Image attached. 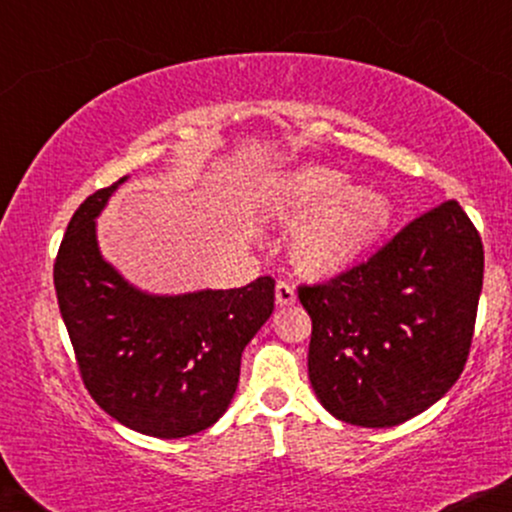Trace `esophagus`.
I'll list each match as a JSON object with an SVG mask.
<instances>
[{"instance_id":"esophagus-1","label":"esophagus","mask_w":512,"mask_h":512,"mask_svg":"<svg viewBox=\"0 0 512 512\" xmlns=\"http://www.w3.org/2000/svg\"><path fill=\"white\" fill-rule=\"evenodd\" d=\"M296 303V291H293V284L289 281H276V305L284 308V305Z\"/></svg>"}]
</instances>
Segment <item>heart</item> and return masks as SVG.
<instances>
[{
  "label": "heart",
  "instance_id": "b5f03b06",
  "mask_svg": "<svg viewBox=\"0 0 512 512\" xmlns=\"http://www.w3.org/2000/svg\"><path fill=\"white\" fill-rule=\"evenodd\" d=\"M351 185L346 170L305 163L267 180L262 216L276 226H296L291 255L310 276H334L349 269L378 243L395 219V204L378 187Z\"/></svg>",
  "mask_w": 512,
  "mask_h": 512
}]
</instances>
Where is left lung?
Masks as SVG:
<instances>
[{
  "instance_id": "left-lung-1",
  "label": "left lung",
  "mask_w": 512,
  "mask_h": 512,
  "mask_svg": "<svg viewBox=\"0 0 512 512\" xmlns=\"http://www.w3.org/2000/svg\"><path fill=\"white\" fill-rule=\"evenodd\" d=\"M484 281V245L455 199L404 226L368 262L301 286L313 320L308 375L346 424L390 428L460 378Z\"/></svg>"
}]
</instances>
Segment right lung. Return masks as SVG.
Listing matches in <instances>:
<instances>
[{"mask_svg": "<svg viewBox=\"0 0 512 512\" xmlns=\"http://www.w3.org/2000/svg\"><path fill=\"white\" fill-rule=\"evenodd\" d=\"M125 180L74 211L55 260L57 303L98 407L144 436L185 438L231 404L243 349L274 310V279L180 296L132 286L96 238V216Z\"/></svg>", "mask_w": 512, "mask_h": 512, "instance_id": "add662e5", "label": "right lung"}]
</instances>
